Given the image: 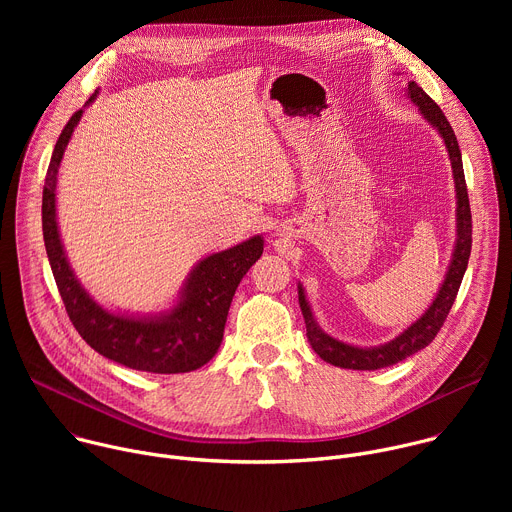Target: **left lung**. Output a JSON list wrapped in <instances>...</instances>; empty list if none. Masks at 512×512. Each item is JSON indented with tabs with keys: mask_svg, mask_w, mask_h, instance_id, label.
Masks as SVG:
<instances>
[{
	"mask_svg": "<svg viewBox=\"0 0 512 512\" xmlns=\"http://www.w3.org/2000/svg\"><path fill=\"white\" fill-rule=\"evenodd\" d=\"M407 95L411 97V101L419 107V111L423 113V117L440 131V135L446 141V148L450 154V162H452V172H454V182H456V198H458V239H456V249H454V257L450 263V269L446 273V279L440 287V294L435 296L433 304L427 308V312L415 322L411 324L403 334H399L395 340L383 344V346H375V348H358V346H350L344 344L332 336H328L324 330H320V326L316 324L312 310L306 302L304 289L302 285H298V296H300V308L306 320V336L314 348V352L334 364V367L340 369H352V371H377V369H385L391 367V364L415 354L417 350L425 348L435 336L440 332V328L444 326L454 300L458 296V289L462 283V277L466 273L468 267V259H470V249H472V212H470V200H468V188H466V178H464V166H462V152L460 145L456 139V133L450 125V121L446 119L444 111L435 105V101L415 83L409 81L407 85Z\"/></svg>",
	"mask_w": 512,
	"mask_h": 512,
	"instance_id": "8db88e82",
	"label": "left lung"
}]
</instances>
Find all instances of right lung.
Listing matches in <instances>:
<instances>
[{"label": "right lung", "instance_id": "obj_1", "mask_svg": "<svg viewBox=\"0 0 512 512\" xmlns=\"http://www.w3.org/2000/svg\"><path fill=\"white\" fill-rule=\"evenodd\" d=\"M95 97L97 93L89 103ZM81 115L83 109L64 125L54 145L42 192L44 245L66 314L91 348L123 367L158 375L196 371L221 346L237 285L261 257L263 239L257 235L233 249L202 259L190 273L178 306L164 316L129 318L97 306L72 273L56 225V174Z\"/></svg>", "mask_w": 512, "mask_h": 512}]
</instances>
